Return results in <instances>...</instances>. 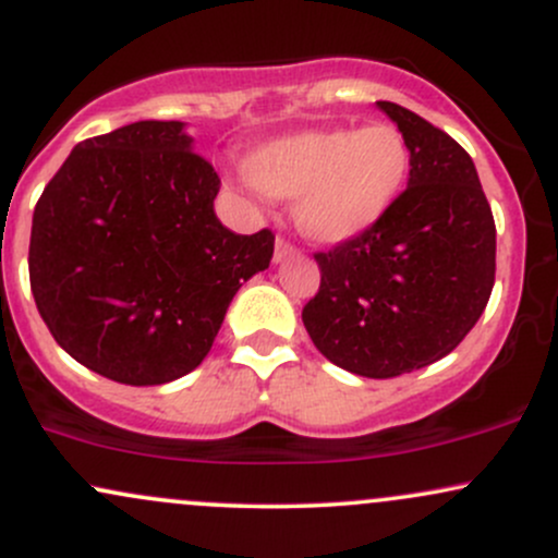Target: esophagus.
<instances>
[{
	"instance_id": "1",
	"label": "esophagus",
	"mask_w": 558,
	"mask_h": 558,
	"mask_svg": "<svg viewBox=\"0 0 558 558\" xmlns=\"http://www.w3.org/2000/svg\"><path fill=\"white\" fill-rule=\"evenodd\" d=\"M293 254H296V246H293V243H288L286 239H278V241H275V254H272V262H275V265H280V262L291 259Z\"/></svg>"
}]
</instances>
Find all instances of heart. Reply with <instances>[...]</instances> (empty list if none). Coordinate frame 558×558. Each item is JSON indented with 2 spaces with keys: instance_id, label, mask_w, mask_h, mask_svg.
<instances>
[{
  "instance_id": "obj_1",
  "label": "heart",
  "mask_w": 558,
  "mask_h": 558,
  "mask_svg": "<svg viewBox=\"0 0 558 558\" xmlns=\"http://www.w3.org/2000/svg\"><path fill=\"white\" fill-rule=\"evenodd\" d=\"M409 168L407 138L390 123L286 133L243 159L262 194L296 202L301 233L319 243H345L375 228L399 202Z\"/></svg>"
}]
</instances>
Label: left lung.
<instances>
[{
	"label": "left lung",
	"instance_id": "left-lung-1",
	"mask_svg": "<svg viewBox=\"0 0 558 558\" xmlns=\"http://www.w3.org/2000/svg\"><path fill=\"white\" fill-rule=\"evenodd\" d=\"M377 107L407 138V191L367 233L315 254L323 278L301 319L325 360L386 380L444 360L475 328L496 280V222L457 141L407 107Z\"/></svg>",
	"mask_w": 558,
	"mask_h": 558
}]
</instances>
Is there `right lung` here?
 I'll use <instances>...</instances> for the list:
<instances>
[{
    "label": "right lung",
    "instance_id": "1",
    "mask_svg": "<svg viewBox=\"0 0 558 558\" xmlns=\"http://www.w3.org/2000/svg\"><path fill=\"white\" fill-rule=\"evenodd\" d=\"M220 178L178 120L81 141L34 209L38 315L83 367L162 386L202 364L235 291L270 267L275 235L217 220Z\"/></svg>",
    "mask_w": 558,
    "mask_h": 558
}]
</instances>
